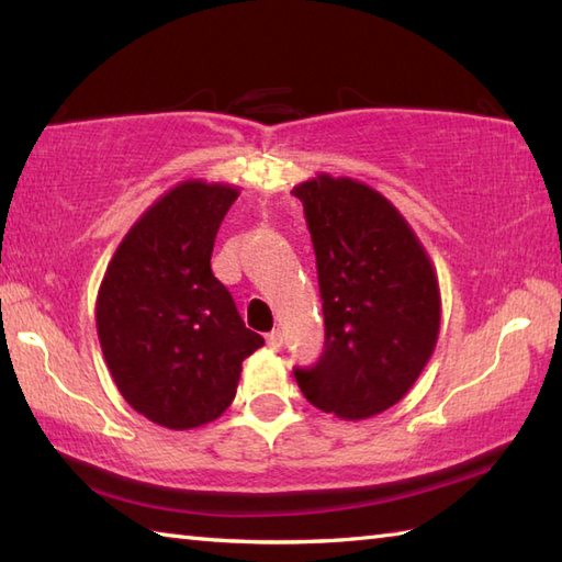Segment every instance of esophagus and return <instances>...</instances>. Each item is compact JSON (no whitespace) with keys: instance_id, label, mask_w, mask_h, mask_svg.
I'll use <instances>...</instances> for the list:
<instances>
[{"instance_id":"34e87169","label":"esophagus","mask_w":562,"mask_h":562,"mask_svg":"<svg viewBox=\"0 0 562 562\" xmlns=\"http://www.w3.org/2000/svg\"><path fill=\"white\" fill-rule=\"evenodd\" d=\"M266 340H268V348H272V350L282 348V333L280 330H270Z\"/></svg>"}]
</instances>
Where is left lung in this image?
I'll list each match as a JSON object with an SVG mask.
<instances>
[{
  "mask_svg": "<svg viewBox=\"0 0 562 562\" xmlns=\"http://www.w3.org/2000/svg\"><path fill=\"white\" fill-rule=\"evenodd\" d=\"M312 234L326 342L294 369L304 398L342 420L396 405L439 336L432 260L391 202L352 178L318 173L292 190Z\"/></svg>",
  "mask_w": 562,
  "mask_h": 562,
  "instance_id": "obj_1",
  "label": "left lung"
}]
</instances>
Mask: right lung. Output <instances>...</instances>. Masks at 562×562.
I'll list each match as a JSON object with an SVG mask.
<instances>
[{
	"label": "right lung",
	"instance_id": "1",
	"mask_svg": "<svg viewBox=\"0 0 562 562\" xmlns=\"http://www.w3.org/2000/svg\"><path fill=\"white\" fill-rule=\"evenodd\" d=\"M238 190L183 181L133 224L103 274L97 328L117 391L147 420L193 429L229 408L262 348L210 268Z\"/></svg>",
	"mask_w": 562,
	"mask_h": 562
}]
</instances>
